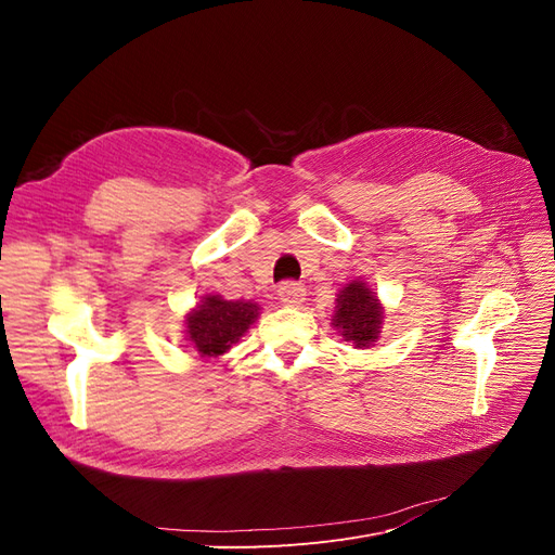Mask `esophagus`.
<instances>
[{"label":"esophagus","mask_w":555,"mask_h":555,"mask_svg":"<svg viewBox=\"0 0 555 555\" xmlns=\"http://www.w3.org/2000/svg\"><path fill=\"white\" fill-rule=\"evenodd\" d=\"M278 298H280L282 306L296 308V306H300L306 300V289L300 287V284H296V282H284V284H280Z\"/></svg>","instance_id":"1"}]
</instances>
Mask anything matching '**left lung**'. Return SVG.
Instances as JSON below:
<instances>
[{"label": "left lung", "instance_id": "obj_1", "mask_svg": "<svg viewBox=\"0 0 555 555\" xmlns=\"http://www.w3.org/2000/svg\"><path fill=\"white\" fill-rule=\"evenodd\" d=\"M331 324L357 349H367L379 340L384 306L365 280H351L338 292Z\"/></svg>", "mask_w": 555, "mask_h": 555}]
</instances>
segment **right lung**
<instances>
[{
    "label": "right lung",
    "mask_w": 555,
    "mask_h": 555,
    "mask_svg": "<svg viewBox=\"0 0 555 555\" xmlns=\"http://www.w3.org/2000/svg\"><path fill=\"white\" fill-rule=\"evenodd\" d=\"M255 300H227L220 294H204L184 314V340L201 359H217L236 345L259 319Z\"/></svg>",
    "instance_id": "right-lung-1"
}]
</instances>
